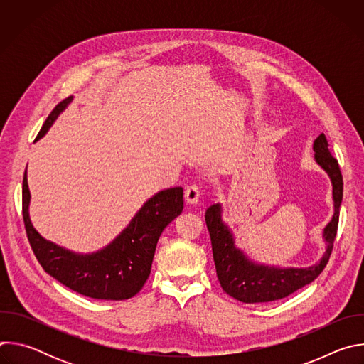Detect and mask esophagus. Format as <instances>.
Instances as JSON below:
<instances>
[{
    "instance_id": "esophagus-1",
    "label": "esophagus",
    "mask_w": 364,
    "mask_h": 364,
    "mask_svg": "<svg viewBox=\"0 0 364 364\" xmlns=\"http://www.w3.org/2000/svg\"><path fill=\"white\" fill-rule=\"evenodd\" d=\"M184 197L188 204H196L200 200V187L196 184L188 186L184 191Z\"/></svg>"
}]
</instances>
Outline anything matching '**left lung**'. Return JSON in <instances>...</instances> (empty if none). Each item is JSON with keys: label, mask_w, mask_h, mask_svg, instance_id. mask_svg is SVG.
<instances>
[{"label": "left lung", "mask_w": 364, "mask_h": 364, "mask_svg": "<svg viewBox=\"0 0 364 364\" xmlns=\"http://www.w3.org/2000/svg\"><path fill=\"white\" fill-rule=\"evenodd\" d=\"M313 149L316 163L330 177L334 204L333 218L323 229L326 249L314 265L304 268H282L253 261L243 249L236 246L235 235L230 226L223 220L222 203H213L205 209L204 219L210 233L219 282L226 294L240 302L256 304L282 299L313 282L328 262L333 242L337 235L340 205L343 200V177L337 160L328 151V142L324 134H320L316 138Z\"/></svg>", "instance_id": "left-lung-1"}]
</instances>
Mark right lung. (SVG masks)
Here are the masks:
<instances>
[{"mask_svg":"<svg viewBox=\"0 0 364 364\" xmlns=\"http://www.w3.org/2000/svg\"><path fill=\"white\" fill-rule=\"evenodd\" d=\"M72 100L73 96L65 99L51 111L36 141L47 134ZM30 200L26 168L23 218L31 249L43 269L72 291L89 298L111 301L128 299L141 291L149 277L155 247L163 230L184 207L181 187L155 193L115 239L95 252L80 253L47 240L36 230L30 219Z\"/></svg>","mask_w":364,"mask_h":364,"instance_id":"1","label":"right lung"}]
</instances>
